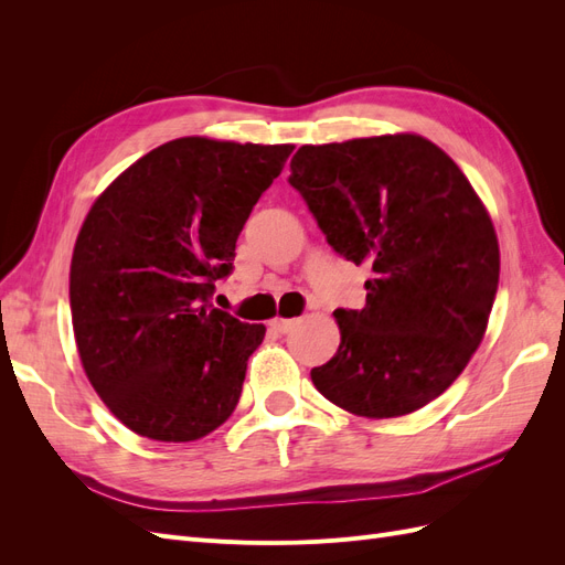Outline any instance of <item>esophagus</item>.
Returning <instances> with one entry per match:
<instances>
[{
    "mask_svg": "<svg viewBox=\"0 0 565 565\" xmlns=\"http://www.w3.org/2000/svg\"><path fill=\"white\" fill-rule=\"evenodd\" d=\"M268 324H270V328L276 330V332H282V334H285V332H289V330L295 328L297 320H295V318H280V316H276Z\"/></svg>",
    "mask_w": 565,
    "mask_h": 565,
    "instance_id": "1",
    "label": "esophagus"
}]
</instances>
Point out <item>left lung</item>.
I'll list each match as a JSON object with an SVG mask.
<instances>
[{"mask_svg":"<svg viewBox=\"0 0 565 565\" xmlns=\"http://www.w3.org/2000/svg\"><path fill=\"white\" fill-rule=\"evenodd\" d=\"M299 191L347 262L372 270L365 309H337L341 344L311 370L353 415H409L438 398L481 344L500 282V245L469 179L417 134L301 146Z\"/></svg>","mask_w":565,"mask_h":565,"instance_id":"8db88e82","label":"left lung"}]
</instances>
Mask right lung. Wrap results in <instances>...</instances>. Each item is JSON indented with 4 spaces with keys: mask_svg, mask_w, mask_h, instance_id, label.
<instances>
[{
    "mask_svg": "<svg viewBox=\"0 0 565 565\" xmlns=\"http://www.w3.org/2000/svg\"><path fill=\"white\" fill-rule=\"evenodd\" d=\"M292 150L185 136L136 160L84 218L71 264L79 361L134 434L198 440L241 401L266 328L214 309V282Z\"/></svg>",
    "mask_w": 565,
    "mask_h": 565,
    "instance_id": "obj_1",
    "label": "right lung"
}]
</instances>
